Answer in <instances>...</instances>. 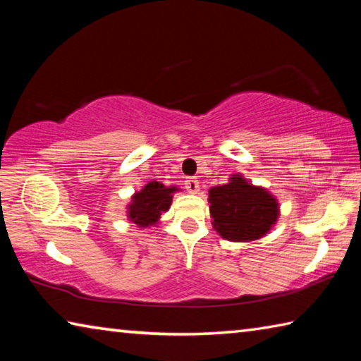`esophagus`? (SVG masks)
Returning <instances> with one entry per match:
<instances>
[{
	"instance_id": "esophagus-1",
	"label": "esophagus",
	"mask_w": 361,
	"mask_h": 361,
	"mask_svg": "<svg viewBox=\"0 0 361 361\" xmlns=\"http://www.w3.org/2000/svg\"><path fill=\"white\" fill-rule=\"evenodd\" d=\"M185 188L189 192H197L199 191V180L195 176H188L185 180Z\"/></svg>"
}]
</instances>
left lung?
Listing matches in <instances>:
<instances>
[{
    "label": "left lung",
    "mask_w": 361,
    "mask_h": 361,
    "mask_svg": "<svg viewBox=\"0 0 361 361\" xmlns=\"http://www.w3.org/2000/svg\"><path fill=\"white\" fill-rule=\"evenodd\" d=\"M210 215L213 228L232 242L256 240L276 224L279 207L276 199L262 188L235 176L231 183L210 189Z\"/></svg>",
    "instance_id": "8db88e82"
}]
</instances>
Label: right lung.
<instances>
[{"label":"right lung","mask_w":361,"mask_h":361,"mask_svg":"<svg viewBox=\"0 0 361 361\" xmlns=\"http://www.w3.org/2000/svg\"><path fill=\"white\" fill-rule=\"evenodd\" d=\"M172 192H175V188H166L157 181L148 183L142 191L133 195V202L129 207L132 221L142 228L154 224L162 212L169 210Z\"/></svg>","instance_id":"add662e5"}]
</instances>
